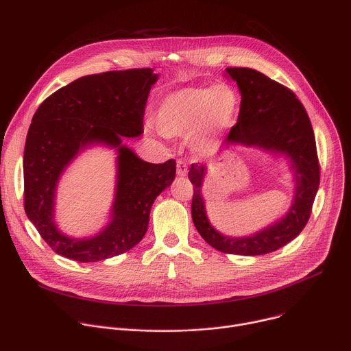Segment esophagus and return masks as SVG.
Here are the masks:
<instances>
[{
	"mask_svg": "<svg viewBox=\"0 0 351 351\" xmlns=\"http://www.w3.org/2000/svg\"><path fill=\"white\" fill-rule=\"evenodd\" d=\"M176 173H178V176H180V178H183V176L187 175V165H186L182 160H179V161L176 162Z\"/></svg>",
	"mask_w": 351,
	"mask_h": 351,
	"instance_id": "1",
	"label": "esophagus"
}]
</instances>
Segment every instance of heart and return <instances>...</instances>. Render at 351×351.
Instances as JSON below:
<instances>
[{"label":"heart","instance_id":"1","mask_svg":"<svg viewBox=\"0 0 351 351\" xmlns=\"http://www.w3.org/2000/svg\"><path fill=\"white\" fill-rule=\"evenodd\" d=\"M240 104L237 91L228 84L189 86L161 99L154 122L165 137L193 134L197 144H206L233 126Z\"/></svg>","mask_w":351,"mask_h":351}]
</instances>
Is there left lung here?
<instances>
[{"mask_svg":"<svg viewBox=\"0 0 351 351\" xmlns=\"http://www.w3.org/2000/svg\"><path fill=\"white\" fill-rule=\"evenodd\" d=\"M225 75L237 83L241 104L237 123L230 129L223 148L240 144L287 160L294 182L293 202L287 213L269 226L250 236H225L207 217L202 187L208 168L206 164H193L189 171L194 187L191 218L198 233L218 252L263 256L290 243L308 222L319 187L314 130L303 104L287 87L250 68H226Z\"/></svg>","mask_w":351,"mask_h":351,"instance_id":"obj_1","label":"left lung"}]
</instances>
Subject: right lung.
Listing matches in <instances>:
<instances>
[{
	"instance_id": "right-lung-1",
	"label": "right lung",
	"mask_w": 351,
	"mask_h": 351,
	"mask_svg": "<svg viewBox=\"0 0 351 351\" xmlns=\"http://www.w3.org/2000/svg\"><path fill=\"white\" fill-rule=\"evenodd\" d=\"M158 75L152 68L88 75L49 95L36 111L23 154L25 211L54 252L80 263L103 261L133 248L145 234L154 199L175 179L176 162L149 164L123 144L143 133V117ZM106 145L117 156L110 222L94 237L69 238L55 223L59 179L86 147Z\"/></svg>"
}]
</instances>
